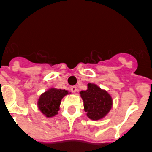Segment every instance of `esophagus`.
I'll use <instances>...</instances> for the list:
<instances>
[{"instance_id":"esophagus-1","label":"esophagus","mask_w":152,"mask_h":152,"mask_svg":"<svg viewBox=\"0 0 152 152\" xmlns=\"http://www.w3.org/2000/svg\"><path fill=\"white\" fill-rule=\"evenodd\" d=\"M71 90H72L73 93H76L78 89H77V87H76V86H72V87H71Z\"/></svg>"}]
</instances>
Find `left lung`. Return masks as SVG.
Masks as SVG:
<instances>
[{
	"instance_id": "left-lung-1",
	"label": "left lung",
	"mask_w": 152,
	"mask_h": 152,
	"mask_svg": "<svg viewBox=\"0 0 152 152\" xmlns=\"http://www.w3.org/2000/svg\"><path fill=\"white\" fill-rule=\"evenodd\" d=\"M80 96L84 101L85 111L92 120L104 117L112 107V98L105 90H102L95 85L89 84L88 89L81 91Z\"/></svg>"
}]
</instances>
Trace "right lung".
Wrapping results in <instances>:
<instances>
[{"mask_svg": "<svg viewBox=\"0 0 152 152\" xmlns=\"http://www.w3.org/2000/svg\"><path fill=\"white\" fill-rule=\"evenodd\" d=\"M68 92L65 89H51L40 96L38 101L39 109L48 117L53 116L59 110L61 100Z\"/></svg>", "mask_w": 152, "mask_h": 152, "instance_id": "right-lung-1", "label": "right lung"}]
</instances>
